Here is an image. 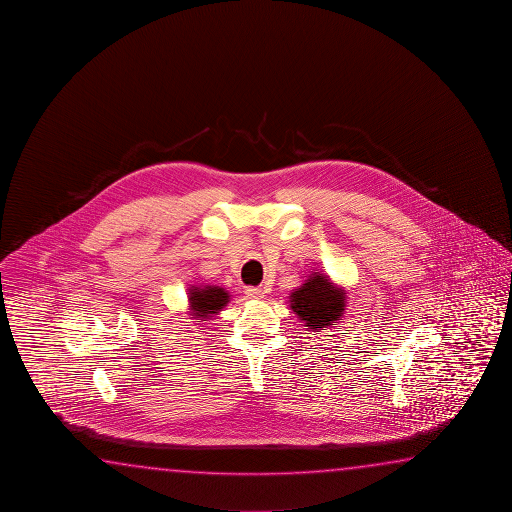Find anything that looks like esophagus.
Masks as SVG:
<instances>
[{
	"mask_svg": "<svg viewBox=\"0 0 512 512\" xmlns=\"http://www.w3.org/2000/svg\"><path fill=\"white\" fill-rule=\"evenodd\" d=\"M245 295H247L249 299H254V301H261V299L265 297V292H263L261 288H254V286H251V288H247V290H245Z\"/></svg>",
	"mask_w": 512,
	"mask_h": 512,
	"instance_id": "esophagus-1",
	"label": "esophagus"
}]
</instances>
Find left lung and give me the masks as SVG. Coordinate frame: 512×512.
<instances>
[{"label":"left lung","mask_w":512,"mask_h":512,"mask_svg":"<svg viewBox=\"0 0 512 512\" xmlns=\"http://www.w3.org/2000/svg\"><path fill=\"white\" fill-rule=\"evenodd\" d=\"M292 312L304 322L306 330L321 331L342 321L346 312L347 294L344 286L331 281L330 276L312 272L303 285L288 295Z\"/></svg>","instance_id":"obj_1"}]
</instances>
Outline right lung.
Returning a JSON list of instances; mask_svg holds the SVG:
<instances>
[{
    "label": "right lung",
    "mask_w": 512,
    "mask_h": 512,
    "mask_svg": "<svg viewBox=\"0 0 512 512\" xmlns=\"http://www.w3.org/2000/svg\"><path fill=\"white\" fill-rule=\"evenodd\" d=\"M231 301L226 288L217 285H193L188 288V310L190 319L195 322L211 321Z\"/></svg>",
    "instance_id": "add662e5"
}]
</instances>
